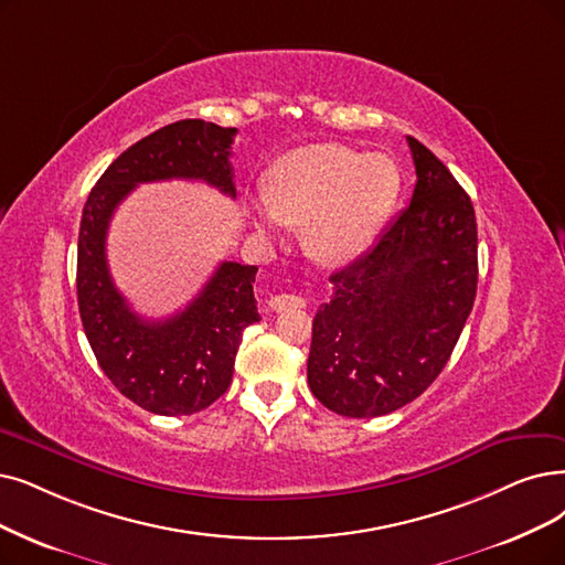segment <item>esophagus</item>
I'll return each mask as SVG.
<instances>
[{"label":"esophagus","mask_w":565,"mask_h":565,"mask_svg":"<svg viewBox=\"0 0 565 565\" xmlns=\"http://www.w3.org/2000/svg\"><path fill=\"white\" fill-rule=\"evenodd\" d=\"M268 308L274 312H285V310H297L303 308V299L297 295H276L268 299Z\"/></svg>","instance_id":"obj_1"}]
</instances>
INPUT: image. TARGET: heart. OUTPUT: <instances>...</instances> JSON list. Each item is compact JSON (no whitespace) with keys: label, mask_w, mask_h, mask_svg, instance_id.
Returning <instances> with one entry per match:
<instances>
[{"label":"heart","mask_w":565,"mask_h":565,"mask_svg":"<svg viewBox=\"0 0 565 565\" xmlns=\"http://www.w3.org/2000/svg\"><path fill=\"white\" fill-rule=\"evenodd\" d=\"M398 173L387 154L318 143L289 152L270 167L264 204L255 206L262 234L301 224L306 250L324 264L361 255L387 220Z\"/></svg>","instance_id":"b5f03b06"}]
</instances>
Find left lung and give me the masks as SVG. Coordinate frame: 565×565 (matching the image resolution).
<instances>
[{"instance_id": "1", "label": "left lung", "mask_w": 565, "mask_h": 565, "mask_svg": "<svg viewBox=\"0 0 565 565\" xmlns=\"http://www.w3.org/2000/svg\"><path fill=\"white\" fill-rule=\"evenodd\" d=\"M417 183L371 250L331 274L312 320L308 385L343 417L415 401L452 354L478 291V222L438 157L408 137Z\"/></svg>"}]
</instances>
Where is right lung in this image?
Here are the masks:
<instances>
[{
    "instance_id": "1",
    "label": "right lung",
    "mask_w": 565,
    "mask_h": 565,
    "mask_svg": "<svg viewBox=\"0 0 565 565\" xmlns=\"http://www.w3.org/2000/svg\"><path fill=\"white\" fill-rule=\"evenodd\" d=\"M236 127L178 120L127 148L89 192L78 232V310L102 371L139 408L192 415L232 385L243 329L259 322L257 266L222 262L196 299L167 320H143L113 285L106 232L120 201L139 183L204 180L236 196L232 143Z\"/></svg>"
}]
</instances>
